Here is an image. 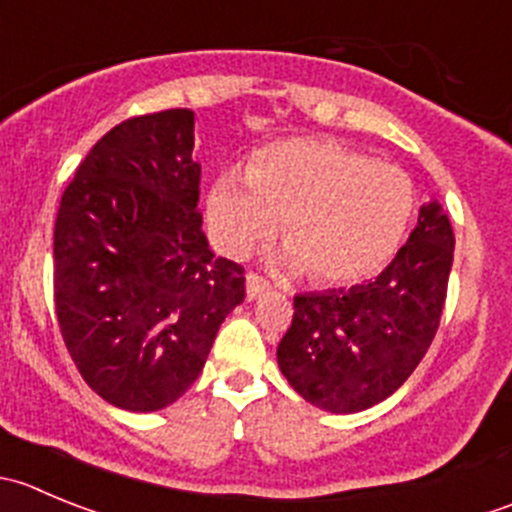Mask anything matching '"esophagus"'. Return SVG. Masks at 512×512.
<instances>
[{
    "label": "esophagus",
    "mask_w": 512,
    "mask_h": 512,
    "mask_svg": "<svg viewBox=\"0 0 512 512\" xmlns=\"http://www.w3.org/2000/svg\"><path fill=\"white\" fill-rule=\"evenodd\" d=\"M245 285H247V297L255 299L257 294H262L267 287H270V282H267L262 275H257V272H250L245 280Z\"/></svg>",
    "instance_id": "obj_1"
}]
</instances>
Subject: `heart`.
<instances>
[{"label": "heart", "mask_w": 512, "mask_h": 512, "mask_svg": "<svg viewBox=\"0 0 512 512\" xmlns=\"http://www.w3.org/2000/svg\"><path fill=\"white\" fill-rule=\"evenodd\" d=\"M416 210L414 180L332 138L265 148L250 170L215 180L208 218L227 255H247L282 223L287 262L317 285L379 275L404 242Z\"/></svg>", "instance_id": "heart-1"}]
</instances>
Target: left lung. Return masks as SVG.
<instances>
[{
    "mask_svg": "<svg viewBox=\"0 0 512 512\" xmlns=\"http://www.w3.org/2000/svg\"><path fill=\"white\" fill-rule=\"evenodd\" d=\"M453 227L438 200L391 265L366 285L294 294L277 361L309 404L354 414L394 394L436 337L453 265Z\"/></svg>",
    "mask_w": 512,
    "mask_h": 512,
    "instance_id": "obj_1",
    "label": "left lung"
}]
</instances>
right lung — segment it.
Here are the masks:
<instances>
[{
  "label": "right lung",
  "mask_w": 512,
  "mask_h": 512,
  "mask_svg": "<svg viewBox=\"0 0 512 512\" xmlns=\"http://www.w3.org/2000/svg\"><path fill=\"white\" fill-rule=\"evenodd\" d=\"M190 108L126 118L76 168L54 225V307L86 384L126 411L173 404L245 299L210 252Z\"/></svg>",
  "instance_id": "right-lung-1"
}]
</instances>
